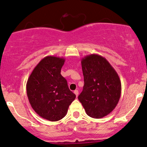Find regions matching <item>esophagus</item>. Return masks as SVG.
I'll return each mask as SVG.
<instances>
[{
  "label": "esophagus",
  "instance_id": "1",
  "mask_svg": "<svg viewBox=\"0 0 147 147\" xmlns=\"http://www.w3.org/2000/svg\"><path fill=\"white\" fill-rule=\"evenodd\" d=\"M74 93L75 94L76 96V97L78 96V90H75V91L74 92Z\"/></svg>",
  "mask_w": 147,
  "mask_h": 147
}]
</instances>
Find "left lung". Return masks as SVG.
<instances>
[{"mask_svg":"<svg viewBox=\"0 0 147 147\" xmlns=\"http://www.w3.org/2000/svg\"><path fill=\"white\" fill-rule=\"evenodd\" d=\"M81 65L84 86L78 100L88 116L104 117L115 109L121 96L118 74L105 57L97 54L84 57Z\"/></svg>","mask_w":147,"mask_h":147,"instance_id":"8db88e82","label":"left lung"}]
</instances>
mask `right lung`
<instances>
[{"label":"right lung","instance_id":"right-lung-1","mask_svg":"<svg viewBox=\"0 0 147 147\" xmlns=\"http://www.w3.org/2000/svg\"><path fill=\"white\" fill-rule=\"evenodd\" d=\"M65 59L55 56L44 57L30 75L26 84L29 102L39 116L51 121L65 117L76 95L61 75Z\"/></svg>","mask_w":147,"mask_h":147}]
</instances>
